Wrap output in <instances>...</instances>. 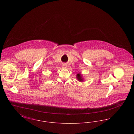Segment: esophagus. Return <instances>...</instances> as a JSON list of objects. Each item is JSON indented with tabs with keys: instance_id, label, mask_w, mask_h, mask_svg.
<instances>
[{
	"instance_id": "1",
	"label": "esophagus",
	"mask_w": 134,
	"mask_h": 134,
	"mask_svg": "<svg viewBox=\"0 0 134 134\" xmlns=\"http://www.w3.org/2000/svg\"><path fill=\"white\" fill-rule=\"evenodd\" d=\"M62 67H63V68H66V67H67V65L65 64V63H64V64L62 65Z\"/></svg>"
}]
</instances>
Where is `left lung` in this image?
<instances>
[{"label": "left lung", "instance_id": "8db88e82", "mask_svg": "<svg viewBox=\"0 0 134 134\" xmlns=\"http://www.w3.org/2000/svg\"><path fill=\"white\" fill-rule=\"evenodd\" d=\"M76 77L77 79H78L79 81H82L83 80V79L82 78V77H81V75L80 74H78L77 75Z\"/></svg>", "mask_w": 134, "mask_h": 134}]
</instances>
